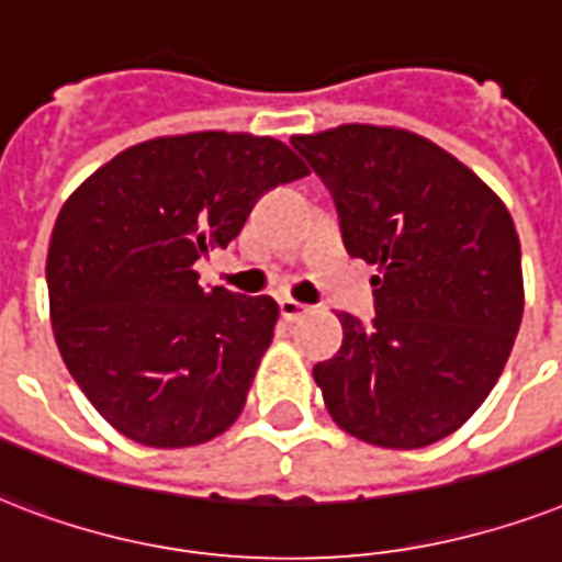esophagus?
<instances>
[{
    "mask_svg": "<svg viewBox=\"0 0 562 562\" xmlns=\"http://www.w3.org/2000/svg\"><path fill=\"white\" fill-rule=\"evenodd\" d=\"M281 316H284L286 322H295V319H302V316H307L311 313V304H302V302H295V299H281Z\"/></svg>",
    "mask_w": 562,
    "mask_h": 562,
    "instance_id": "1",
    "label": "esophagus"
}]
</instances>
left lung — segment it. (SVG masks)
I'll list each match as a JSON object with an SVG mask.
<instances>
[{"label":"left lung","mask_w":562,"mask_h":562,"mask_svg":"<svg viewBox=\"0 0 562 562\" xmlns=\"http://www.w3.org/2000/svg\"><path fill=\"white\" fill-rule=\"evenodd\" d=\"M337 202L351 258L378 267L375 322L337 313L313 367L330 419L378 448L454 434L493 393L525 311L510 211L454 155L395 125L293 134Z\"/></svg>","instance_id":"obj_1"}]
</instances>
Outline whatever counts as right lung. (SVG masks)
Wrapping results in <instances>:
<instances>
[{
    "instance_id": "add662e5",
    "label": "right lung",
    "mask_w": 562,
    "mask_h": 562,
    "mask_svg": "<svg viewBox=\"0 0 562 562\" xmlns=\"http://www.w3.org/2000/svg\"><path fill=\"white\" fill-rule=\"evenodd\" d=\"M307 172L276 137L164 134L69 193L46 255L52 330L69 375L123 437L190 448L237 422L278 302L204 290L195 260L225 249L269 187Z\"/></svg>"
}]
</instances>
